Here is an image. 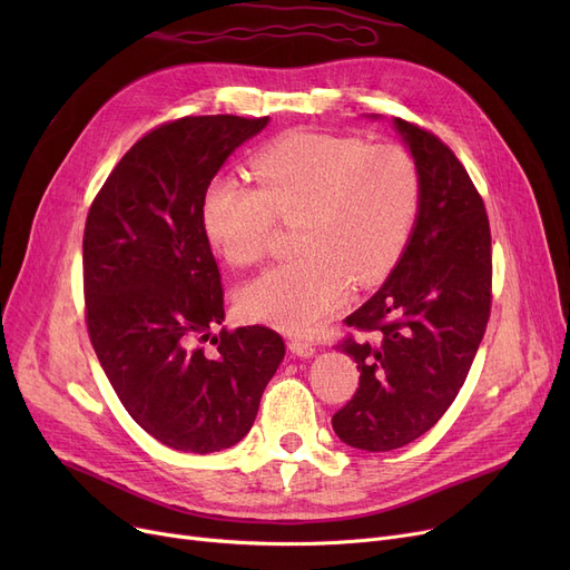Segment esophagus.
<instances>
[{
    "mask_svg": "<svg viewBox=\"0 0 570 570\" xmlns=\"http://www.w3.org/2000/svg\"><path fill=\"white\" fill-rule=\"evenodd\" d=\"M288 348H291L295 355H301V357H312V355L316 353L314 342H312V340H305V337H293V340L288 342Z\"/></svg>",
    "mask_w": 570,
    "mask_h": 570,
    "instance_id": "1",
    "label": "esophagus"
}]
</instances>
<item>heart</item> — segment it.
Returning <instances> with one entry per match:
<instances>
[{"label": "heart", "instance_id": "obj_1", "mask_svg": "<svg viewBox=\"0 0 570 570\" xmlns=\"http://www.w3.org/2000/svg\"><path fill=\"white\" fill-rule=\"evenodd\" d=\"M256 187L233 175L207 185L205 235L235 267L261 265L277 219L295 222V258L239 293L252 321L307 333L355 286L391 275L421 209V170L400 145L297 131L252 161Z\"/></svg>", "mask_w": 570, "mask_h": 570}]
</instances>
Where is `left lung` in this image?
<instances>
[{
	"mask_svg": "<svg viewBox=\"0 0 570 570\" xmlns=\"http://www.w3.org/2000/svg\"><path fill=\"white\" fill-rule=\"evenodd\" d=\"M421 170V209L385 284L344 323L340 348L357 363L355 395L333 415L361 451L402 448L448 411L466 381L492 309V235L485 203L455 153L395 117Z\"/></svg>",
	"mask_w": 570,
	"mask_h": 570,
	"instance_id": "8db88e82",
	"label": "left lung"
}]
</instances>
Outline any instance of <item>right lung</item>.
<instances>
[{
	"label": "right lung",
	"mask_w": 570,
	"mask_h": 570,
	"mask_svg": "<svg viewBox=\"0 0 570 570\" xmlns=\"http://www.w3.org/2000/svg\"><path fill=\"white\" fill-rule=\"evenodd\" d=\"M265 125L267 117L237 115L164 122L119 159L87 213L89 342L134 421L183 453H217L243 439L286 353L265 325L215 335L224 288L200 219L207 185Z\"/></svg>",
	"instance_id": "right-lung-1"
}]
</instances>
